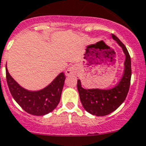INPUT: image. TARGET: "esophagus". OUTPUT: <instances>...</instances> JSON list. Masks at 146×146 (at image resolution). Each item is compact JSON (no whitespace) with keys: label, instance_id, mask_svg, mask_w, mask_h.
<instances>
[{"label":"esophagus","instance_id":"esophagus-1","mask_svg":"<svg viewBox=\"0 0 146 146\" xmlns=\"http://www.w3.org/2000/svg\"><path fill=\"white\" fill-rule=\"evenodd\" d=\"M79 73V67L78 65H74L70 67L68 69L66 70L65 75L67 76H76Z\"/></svg>","mask_w":146,"mask_h":146}]
</instances>
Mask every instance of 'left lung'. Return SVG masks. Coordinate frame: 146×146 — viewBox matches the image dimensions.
Returning a JSON list of instances; mask_svg holds the SVG:
<instances>
[{
    "instance_id": "1",
    "label": "left lung",
    "mask_w": 146,
    "mask_h": 146,
    "mask_svg": "<svg viewBox=\"0 0 146 146\" xmlns=\"http://www.w3.org/2000/svg\"><path fill=\"white\" fill-rule=\"evenodd\" d=\"M111 36L122 49L125 56L124 72L119 82L113 88L109 89H84L82 87L80 79L77 82V88L82 106L88 113L99 117L111 113L122 105L129 90L131 78V62L128 50L116 35L112 34Z\"/></svg>"
}]
</instances>
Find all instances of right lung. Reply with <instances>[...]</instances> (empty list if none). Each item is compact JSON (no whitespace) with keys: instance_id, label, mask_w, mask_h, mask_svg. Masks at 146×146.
<instances>
[{"instance_id":"right-lung-1","label":"right lung","mask_w":146,"mask_h":146,"mask_svg":"<svg viewBox=\"0 0 146 146\" xmlns=\"http://www.w3.org/2000/svg\"><path fill=\"white\" fill-rule=\"evenodd\" d=\"M7 82L14 100L26 112L35 116H44L57 107L60 102L65 75L60 73L50 84L38 90H30L21 86L9 73L6 66Z\"/></svg>"}]
</instances>
